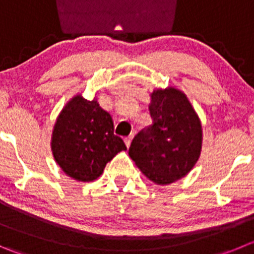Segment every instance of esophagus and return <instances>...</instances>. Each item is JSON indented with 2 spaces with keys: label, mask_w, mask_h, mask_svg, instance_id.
Returning a JSON list of instances; mask_svg holds the SVG:
<instances>
[{
  "label": "esophagus",
  "mask_w": 254,
  "mask_h": 254,
  "mask_svg": "<svg viewBox=\"0 0 254 254\" xmlns=\"http://www.w3.org/2000/svg\"><path fill=\"white\" fill-rule=\"evenodd\" d=\"M134 138V134H130L129 136H127V138L124 139L125 144H127V146H130V143H131V139Z\"/></svg>",
  "instance_id": "34e87169"
}]
</instances>
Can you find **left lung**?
<instances>
[{
  "label": "left lung",
  "mask_w": 254,
  "mask_h": 254,
  "mask_svg": "<svg viewBox=\"0 0 254 254\" xmlns=\"http://www.w3.org/2000/svg\"><path fill=\"white\" fill-rule=\"evenodd\" d=\"M153 124L132 139L129 155L146 178L159 186L186 177L202 150L203 131L187 95L175 87L150 94Z\"/></svg>",
  "instance_id": "1"
}]
</instances>
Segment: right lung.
Listing matches in <instances>:
<instances>
[{"instance_id": "1", "label": "right lung", "mask_w": 254, "mask_h": 254, "mask_svg": "<svg viewBox=\"0 0 254 254\" xmlns=\"http://www.w3.org/2000/svg\"><path fill=\"white\" fill-rule=\"evenodd\" d=\"M51 150L66 175L79 182H92L103 174L106 163L127 146L114 134L111 115L96 99L90 101L76 95L56 119Z\"/></svg>"}]
</instances>
